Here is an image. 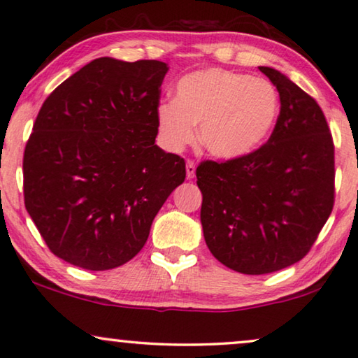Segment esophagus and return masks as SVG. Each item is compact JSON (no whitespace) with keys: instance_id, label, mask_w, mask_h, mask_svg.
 I'll list each match as a JSON object with an SVG mask.
<instances>
[{"instance_id":"obj_1","label":"esophagus","mask_w":358,"mask_h":358,"mask_svg":"<svg viewBox=\"0 0 358 358\" xmlns=\"http://www.w3.org/2000/svg\"><path fill=\"white\" fill-rule=\"evenodd\" d=\"M185 171H187V179H193L195 178V171H196V166H195V163L193 162H187V165H185Z\"/></svg>"}]
</instances>
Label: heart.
Here are the masks:
<instances>
[{
    "label": "heart",
    "instance_id": "obj_1",
    "mask_svg": "<svg viewBox=\"0 0 358 358\" xmlns=\"http://www.w3.org/2000/svg\"><path fill=\"white\" fill-rule=\"evenodd\" d=\"M279 109V93L269 80L220 68L201 69L178 82L174 101L158 106V134L166 149L179 152L195 141L200 125L204 148L214 157L233 160L265 143Z\"/></svg>",
    "mask_w": 358,
    "mask_h": 358
}]
</instances>
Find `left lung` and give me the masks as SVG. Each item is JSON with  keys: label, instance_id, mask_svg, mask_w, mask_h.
I'll return each mask as SVG.
<instances>
[{"label": "left lung", "instance_id": "obj_1", "mask_svg": "<svg viewBox=\"0 0 358 358\" xmlns=\"http://www.w3.org/2000/svg\"><path fill=\"white\" fill-rule=\"evenodd\" d=\"M259 69L280 99L268 143L196 168L204 241L220 263L243 274L300 262L335 203V148L320 106L278 69Z\"/></svg>", "mask_w": 358, "mask_h": 358}]
</instances>
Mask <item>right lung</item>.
<instances>
[{"instance_id":"right-lung-1","label":"right lung","mask_w":358,"mask_h":358,"mask_svg":"<svg viewBox=\"0 0 358 358\" xmlns=\"http://www.w3.org/2000/svg\"><path fill=\"white\" fill-rule=\"evenodd\" d=\"M168 69L101 57L47 96L23 154V195L58 259L90 271L124 265L184 182V158L155 144Z\"/></svg>"}]
</instances>
